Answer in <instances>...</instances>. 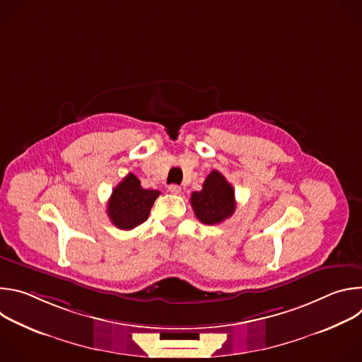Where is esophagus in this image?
<instances>
[{"label": "esophagus", "mask_w": 362, "mask_h": 362, "mask_svg": "<svg viewBox=\"0 0 362 362\" xmlns=\"http://www.w3.org/2000/svg\"><path fill=\"white\" fill-rule=\"evenodd\" d=\"M180 190H182V187H180L179 185H170V186H169V192H170L172 194H179Z\"/></svg>", "instance_id": "obj_1"}]
</instances>
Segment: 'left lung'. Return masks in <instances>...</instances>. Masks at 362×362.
I'll return each mask as SVG.
<instances>
[{
  "label": "left lung",
  "instance_id": "1",
  "mask_svg": "<svg viewBox=\"0 0 362 362\" xmlns=\"http://www.w3.org/2000/svg\"><path fill=\"white\" fill-rule=\"evenodd\" d=\"M190 204L196 218L204 225H216L230 218L236 209L233 186L225 176L212 170L200 192H193Z\"/></svg>",
  "mask_w": 362,
  "mask_h": 362
}]
</instances>
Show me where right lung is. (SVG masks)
I'll list each match as a JSON object with an SVG mask.
<instances>
[{"instance_id":"1","label":"right lung","mask_w":362,"mask_h":362,"mask_svg":"<svg viewBox=\"0 0 362 362\" xmlns=\"http://www.w3.org/2000/svg\"><path fill=\"white\" fill-rule=\"evenodd\" d=\"M159 194V190L143 189L140 180L129 173L113 189L107 203V215L116 228L132 230L147 221L151 206Z\"/></svg>"}]
</instances>
